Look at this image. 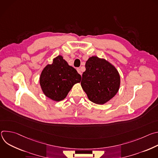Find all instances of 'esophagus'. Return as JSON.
Returning a JSON list of instances; mask_svg holds the SVG:
<instances>
[{
	"instance_id": "esophagus-1",
	"label": "esophagus",
	"mask_w": 158,
	"mask_h": 158,
	"mask_svg": "<svg viewBox=\"0 0 158 158\" xmlns=\"http://www.w3.org/2000/svg\"><path fill=\"white\" fill-rule=\"evenodd\" d=\"M77 72L79 73V74L82 75V72H81V69H80L79 68H77Z\"/></svg>"
}]
</instances>
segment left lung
<instances>
[{"mask_svg": "<svg viewBox=\"0 0 158 158\" xmlns=\"http://www.w3.org/2000/svg\"><path fill=\"white\" fill-rule=\"evenodd\" d=\"M81 86L89 99L104 104L113 98L120 87V76L116 67L104 59L89 57L85 62Z\"/></svg>", "mask_w": 158, "mask_h": 158, "instance_id": "left-lung-1", "label": "left lung"}]
</instances>
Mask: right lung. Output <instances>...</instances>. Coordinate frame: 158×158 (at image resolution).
<instances>
[{
    "label": "right lung",
    "mask_w": 158,
    "mask_h": 158,
    "mask_svg": "<svg viewBox=\"0 0 158 158\" xmlns=\"http://www.w3.org/2000/svg\"><path fill=\"white\" fill-rule=\"evenodd\" d=\"M81 80V75L58 56L51 64H48L40 76V85L44 94L54 101L65 98L73 86Z\"/></svg>",
    "instance_id": "obj_1"
}]
</instances>
